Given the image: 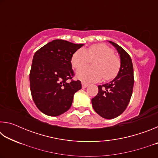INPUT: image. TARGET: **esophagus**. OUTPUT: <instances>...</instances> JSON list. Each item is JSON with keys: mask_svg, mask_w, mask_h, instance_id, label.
<instances>
[{"mask_svg": "<svg viewBox=\"0 0 158 158\" xmlns=\"http://www.w3.org/2000/svg\"><path fill=\"white\" fill-rule=\"evenodd\" d=\"M81 85H82V88H86L89 84H87V83L82 82V83H81Z\"/></svg>", "mask_w": 158, "mask_h": 158, "instance_id": "esophagus-1", "label": "esophagus"}]
</instances>
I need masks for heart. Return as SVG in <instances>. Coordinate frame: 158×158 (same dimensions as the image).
Masks as SVG:
<instances>
[{
  "instance_id": "heart-1",
  "label": "heart",
  "mask_w": 158,
  "mask_h": 158,
  "mask_svg": "<svg viewBox=\"0 0 158 158\" xmlns=\"http://www.w3.org/2000/svg\"><path fill=\"white\" fill-rule=\"evenodd\" d=\"M94 61L92 67H82L77 69L76 75L84 81H97L102 77L111 80L118 73L121 60L114 54V51L106 44H93L86 49L80 48L73 53L71 63L73 68H79L86 64L90 60Z\"/></svg>"
}]
</instances>
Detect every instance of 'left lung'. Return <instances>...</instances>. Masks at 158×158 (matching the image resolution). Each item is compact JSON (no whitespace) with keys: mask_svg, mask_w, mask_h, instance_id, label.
Instances as JSON below:
<instances>
[{"mask_svg":"<svg viewBox=\"0 0 158 158\" xmlns=\"http://www.w3.org/2000/svg\"><path fill=\"white\" fill-rule=\"evenodd\" d=\"M109 43L120 55L121 68L111 81L98 85V95L91 100L96 113L106 119L114 118L123 113L129 104L134 86L133 65L130 55L115 42L109 41Z\"/></svg>","mask_w":158,"mask_h":158,"instance_id":"obj_1","label":"left lung"}]
</instances>
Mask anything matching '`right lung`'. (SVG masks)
Segmentation results:
<instances>
[{
	"label": "right lung",
	"mask_w": 158,
	"mask_h": 158,
	"mask_svg": "<svg viewBox=\"0 0 158 158\" xmlns=\"http://www.w3.org/2000/svg\"><path fill=\"white\" fill-rule=\"evenodd\" d=\"M83 45L55 40L35 53L29 77L31 92L43 114L57 116L70 108L74 94L81 89L79 80L72 79L71 58Z\"/></svg>",
	"instance_id": "obj_1"
}]
</instances>
